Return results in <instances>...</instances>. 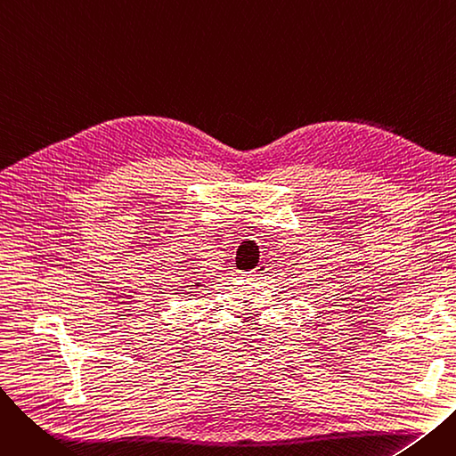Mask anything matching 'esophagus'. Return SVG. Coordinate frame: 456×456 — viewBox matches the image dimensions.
<instances>
[{"label":"esophagus","instance_id":"esophagus-1","mask_svg":"<svg viewBox=\"0 0 456 456\" xmlns=\"http://www.w3.org/2000/svg\"><path fill=\"white\" fill-rule=\"evenodd\" d=\"M266 270H268V268H266L265 265H260V266H256L255 270L248 272V273H246V277H256V279H258V277H262V275L266 273Z\"/></svg>","mask_w":456,"mask_h":456}]
</instances>
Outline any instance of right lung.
<instances>
[{
	"label": "right lung",
	"instance_id": "obj_1",
	"mask_svg": "<svg viewBox=\"0 0 456 456\" xmlns=\"http://www.w3.org/2000/svg\"><path fill=\"white\" fill-rule=\"evenodd\" d=\"M194 286H200V282H196V284H194Z\"/></svg>",
	"mask_w": 456,
	"mask_h": 456
}]
</instances>
